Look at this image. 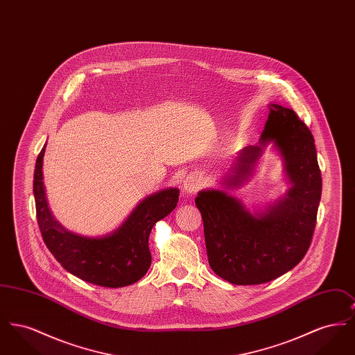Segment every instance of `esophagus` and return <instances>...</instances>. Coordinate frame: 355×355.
<instances>
[{
  "mask_svg": "<svg viewBox=\"0 0 355 355\" xmlns=\"http://www.w3.org/2000/svg\"><path fill=\"white\" fill-rule=\"evenodd\" d=\"M202 180L198 175L190 174V175L186 177L185 181H184V191H185L186 194L191 196V194L197 193L202 187Z\"/></svg>",
  "mask_w": 355,
  "mask_h": 355,
  "instance_id": "1",
  "label": "esophagus"
}]
</instances>
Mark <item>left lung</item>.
Instances as JSON below:
<instances>
[{"mask_svg": "<svg viewBox=\"0 0 355 355\" xmlns=\"http://www.w3.org/2000/svg\"><path fill=\"white\" fill-rule=\"evenodd\" d=\"M269 110L259 142L236 153L222 186L234 189L253 178L271 145L290 185L285 196L253 210L223 189H203L196 198L209 265L233 285L266 284L291 270L309 250L315 229L322 178L314 138L294 110L278 103H269Z\"/></svg>", "mask_w": 355, "mask_h": 355, "instance_id": "left-lung-1", "label": "left lung"}]
</instances>
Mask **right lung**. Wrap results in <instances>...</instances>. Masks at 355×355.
<instances>
[{
    "label": "right lung",
    "instance_id": "obj_1",
    "mask_svg": "<svg viewBox=\"0 0 355 355\" xmlns=\"http://www.w3.org/2000/svg\"><path fill=\"white\" fill-rule=\"evenodd\" d=\"M45 148L46 144L37 157L33 193L38 226L51 253L65 270L97 286H128L139 281L152 265L153 226L175 209L178 187L145 197L116 230L101 236H81L62 226L51 211L42 174Z\"/></svg>",
    "mask_w": 355,
    "mask_h": 355
}]
</instances>
